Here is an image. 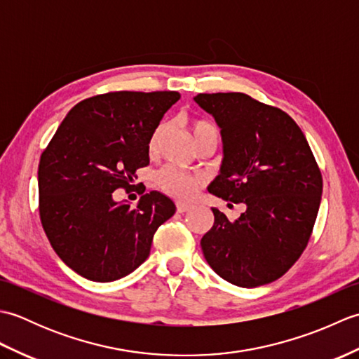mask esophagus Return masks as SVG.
I'll return each instance as SVG.
<instances>
[{
	"label": "esophagus",
	"mask_w": 359,
	"mask_h": 359,
	"mask_svg": "<svg viewBox=\"0 0 359 359\" xmlns=\"http://www.w3.org/2000/svg\"><path fill=\"white\" fill-rule=\"evenodd\" d=\"M191 210V205L188 203H184V202H177V212H180V215H184V212Z\"/></svg>",
	"instance_id": "esophagus-1"
}]
</instances>
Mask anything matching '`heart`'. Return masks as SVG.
I'll return each mask as SVG.
<instances>
[{
  "mask_svg": "<svg viewBox=\"0 0 359 359\" xmlns=\"http://www.w3.org/2000/svg\"><path fill=\"white\" fill-rule=\"evenodd\" d=\"M163 129H165V126H158L154 131V134H152L151 140H149L151 154H156L157 152L160 137H162V134H163ZM212 131H216V129H215V126L210 125L208 121L197 120L191 125V133L194 135V140L201 139V137H203L205 134L212 133ZM156 184L160 189H162V191L177 197V199L188 201L199 193V189L202 188V184H203V179L199 174L189 172V171L184 170V168L170 165V166H165L160 171H157Z\"/></svg>",
  "mask_w": 359,
  "mask_h": 359,
  "instance_id": "b5f03b06",
  "label": "heart"
}]
</instances>
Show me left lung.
<instances>
[{
	"instance_id": "1",
	"label": "left lung",
	"mask_w": 359,
	"mask_h": 359,
	"mask_svg": "<svg viewBox=\"0 0 359 359\" xmlns=\"http://www.w3.org/2000/svg\"><path fill=\"white\" fill-rule=\"evenodd\" d=\"M216 120L222 163L208 191L245 211L231 222L211 208L215 225L201 247L208 265L238 287L279 279L307 247L323 194V177L296 121L242 93L199 94Z\"/></svg>"
}]
</instances>
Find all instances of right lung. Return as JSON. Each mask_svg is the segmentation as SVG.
<instances>
[{
	"label": "right lung",
	"instance_id": "add662e5",
	"mask_svg": "<svg viewBox=\"0 0 359 359\" xmlns=\"http://www.w3.org/2000/svg\"><path fill=\"white\" fill-rule=\"evenodd\" d=\"M179 98L174 90L86 98L67 112L41 154L44 233L80 276L111 282L133 273L149 256L157 228L175 212L174 202L158 191L143 194L135 208L112 193L128 191L137 170L149 163L151 137Z\"/></svg>",
	"mask_w": 359,
	"mask_h": 359
}]
</instances>
